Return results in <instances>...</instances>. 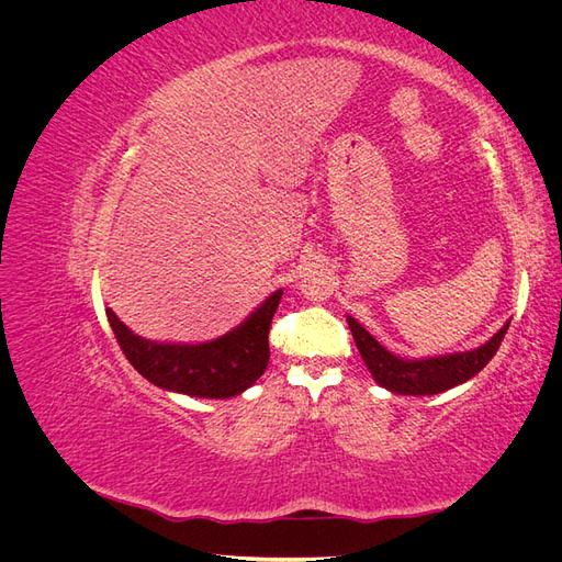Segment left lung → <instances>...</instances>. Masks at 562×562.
Returning <instances> with one entry per match:
<instances>
[{
    "label": "left lung",
    "instance_id": "left-lung-1",
    "mask_svg": "<svg viewBox=\"0 0 562 562\" xmlns=\"http://www.w3.org/2000/svg\"><path fill=\"white\" fill-rule=\"evenodd\" d=\"M347 323L351 328L353 342L361 351V359L366 361L370 375L375 378L380 386L405 396H431L462 384L473 375H479V372L490 363L492 356L497 353L502 339L508 330V323L512 321H506L502 330L492 335L479 349L434 356V359H419V361L398 359V356L384 349L356 318L347 316Z\"/></svg>",
    "mask_w": 562,
    "mask_h": 562
}]
</instances>
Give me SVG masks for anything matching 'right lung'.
<instances>
[{
    "label": "right lung",
    "mask_w": 562,
    "mask_h": 562,
    "mask_svg": "<svg viewBox=\"0 0 562 562\" xmlns=\"http://www.w3.org/2000/svg\"><path fill=\"white\" fill-rule=\"evenodd\" d=\"M283 291L271 293L241 326L201 345H164L133 335L112 310L108 321L128 363L155 386L199 398H232L262 378L269 326Z\"/></svg>",
    "instance_id": "1"
}]
</instances>
